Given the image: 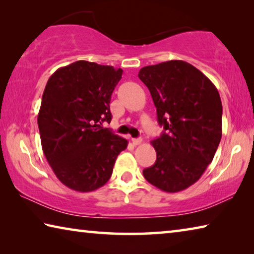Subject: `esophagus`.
<instances>
[{"label":"esophagus","mask_w":254,"mask_h":254,"mask_svg":"<svg viewBox=\"0 0 254 254\" xmlns=\"http://www.w3.org/2000/svg\"><path fill=\"white\" fill-rule=\"evenodd\" d=\"M131 141H132V144L137 146V145L141 144V138H131Z\"/></svg>","instance_id":"obj_1"}]
</instances>
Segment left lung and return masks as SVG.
Wrapping results in <instances>:
<instances>
[{"label":"left lung","instance_id":"8db88e82","mask_svg":"<svg viewBox=\"0 0 254 254\" xmlns=\"http://www.w3.org/2000/svg\"><path fill=\"white\" fill-rule=\"evenodd\" d=\"M164 131L152 141L156 162L145 168L150 184L168 193L190 188L205 172L222 137V102L205 74L182 60L139 70Z\"/></svg>","mask_w":254,"mask_h":254}]
</instances>
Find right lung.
Returning a JSON list of instances; mask_svg holds the SVG:
<instances>
[{
  "label": "right lung",
  "mask_w": 254,
  "mask_h": 254,
  "mask_svg": "<svg viewBox=\"0 0 254 254\" xmlns=\"http://www.w3.org/2000/svg\"><path fill=\"white\" fill-rule=\"evenodd\" d=\"M123 70L75 61L49 78L38 115L42 149L62 184L78 192L104 186L128 141L102 127Z\"/></svg>",
  "instance_id": "right-lung-1"
}]
</instances>
